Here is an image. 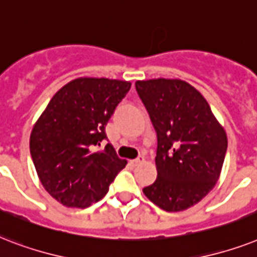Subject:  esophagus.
Segmentation results:
<instances>
[{"mask_svg":"<svg viewBox=\"0 0 257 257\" xmlns=\"http://www.w3.org/2000/svg\"><path fill=\"white\" fill-rule=\"evenodd\" d=\"M143 162H145V157H139L138 159H134V161H131L130 163L133 164V166H138V164L143 163Z\"/></svg>","mask_w":257,"mask_h":257,"instance_id":"esophagus-1","label":"esophagus"}]
</instances>
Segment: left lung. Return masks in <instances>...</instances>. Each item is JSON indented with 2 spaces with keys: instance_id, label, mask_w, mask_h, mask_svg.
<instances>
[{
  "instance_id": "obj_1",
  "label": "left lung",
  "mask_w": 257,
  "mask_h": 257,
  "mask_svg": "<svg viewBox=\"0 0 257 257\" xmlns=\"http://www.w3.org/2000/svg\"><path fill=\"white\" fill-rule=\"evenodd\" d=\"M157 131L158 178L143 188L147 198L167 212L199 203L216 184L227 134L198 90L180 79L135 83Z\"/></svg>"
}]
</instances>
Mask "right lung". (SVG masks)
Instances as JSON below:
<instances>
[{"label": "right lung", "instance_id": "obj_1", "mask_svg": "<svg viewBox=\"0 0 257 257\" xmlns=\"http://www.w3.org/2000/svg\"><path fill=\"white\" fill-rule=\"evenodd\" d=\"M130 82L77 78L59 89L30 134V154L41 183L66 207L86 208L107 194L127 162L116 155L104 127Z\"/></svg>", "mask_w": 257, "mask_h": 257}]
</instances>
